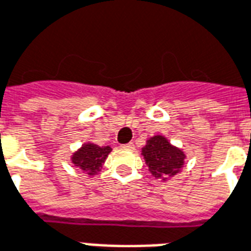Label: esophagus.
<instances>
[{
  "instance_id": "1",
  "label": "esophagus",
  "mask_w": 251,
  "mask_h": 251,
  "mask_svg": "<svg viewBox=\"0 0 251 251\" xmlns=\"http://www.w3.org/2000/svg\"><path fill=\"white\" fill-rule=\"evenodd\" d=\"M122 148H125V149H133V148H134V144H133V142H129V144L122 145Z\"/></svg>"
}]
</instances>
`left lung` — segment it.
I'll return each mask as SVG.
<instances>
[{
	"label": "left lung",
	"instance_id": "left-lung-1",
	"mask_svg": "<svg viewBox=\"0 0 251 251\" xmlns=\"http://www.w3.org/2000/svg\"><path fill=\"white\" fill-rule=\"evenodd\" d=\"M142 154L150 172L155 177H172L176 176L182 168L185 154L174 148L163 138L162 135H155L148 141V145L142 149Z\"/></svg>",
	"mask_w": 251,
	"mask_h": 251
}]
</instances>
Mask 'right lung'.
I'll return each mask as SVG.
<instances>
[{"label": "right lung", "instance_id": "1", "mask_svg": "<svg viewBox=\"0 0 251 251\" xmlns=\"http://www.w3.org/2000/svg\"><path fill=\"white\" fill-rule=\"evenodd\" d=\"M110 150L109 146L100 148L97 145L88 144L74 154L72 161L75 166H79L82 170L89 172V174H96L103 163V159L110 153Z\"/></svg>", "mask_w": 251, "mask_h": 251}]
</instances>
